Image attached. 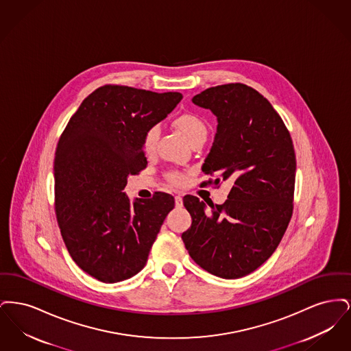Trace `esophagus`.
<instances>
[{"mask_svg": "<svg viewBox=\"0 0 351 351\" xmlns=\"http://www.w3.org/2000/svg\"><path fill=\"white\" fill-rule=\"evenodd\" d=\"M175 205H176V208L183 206V199L180 196H175Z\"/></svg>", "mask_w": 351, "mask_h": 351, "instance_id": "1", "label": "esophagus"}]
</instances>
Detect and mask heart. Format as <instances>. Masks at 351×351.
Here are the masks:
<instances>
[{"instance_id": "b5f03b06", "label": "heart", "mask_w": 351, "mask_h": 351, "mask_svg": "<svg viewBox=\"0 0 351 351\" xmlns=\"http://www.w3.org/2000/svg\"><path fill=\"white\" fill-rule=\"evenodd\" d=\"M175 126L178 128V130L180 133L183 134L184 136L189 141V143L195 142V141H199V139H205L206 138V134H208V129H206V125L205 122L201 119L199 116L196 114H192V113H185L182 114L179 117L175 119ZM158 134L159 130L156 126L151 128L150 130L145 135V139H143V147L146 152H151L155 147V143H156V139H158ZM171 179L173 183L179 184L182 183V176L179 173H172L171 175Z\"/></svg>"}]
</instances>
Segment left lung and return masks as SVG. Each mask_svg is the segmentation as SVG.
<instances>
[{"label": "left lung", "mask_w": 351, "mask_h": 351, "mask_svg": "<svg viewBox=\"0 0 351 351\" xmlns=\"http://www.w3.org/2000/svg\"><path fill=\"white\" fill-rule=\"evenodd\" d=\"M192 102L217 117L202 172L216 175L215 184H234L222 205L212 202L208 208L195 196H184L192 225L182 238L200 267L223 279H238L267 261L292 217V139L267 99L245 84L208 88Z\"/></svg>", "instance_id": "8db88e82"}]
</instances>
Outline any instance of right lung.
<instances>
[{"label":"right lung","mask_w":351,"mask_h":351,"mask_svg":"<svg viewBox=\"0 0 351 351\" xmlns=\"http://www.w3.org/2000/svg\"><path fill=\"white\" fill-rule=\"evenodd\" d=\"M104 85L90 93L62 134L53 162L55 210L75 263L102 283L130 279L146 266L151 246L175 200L165 192L132 202L129 175L147 166L145 135L182 101Z\"/></svg>","instance_id":"right-lung-1"}]
</instances>
